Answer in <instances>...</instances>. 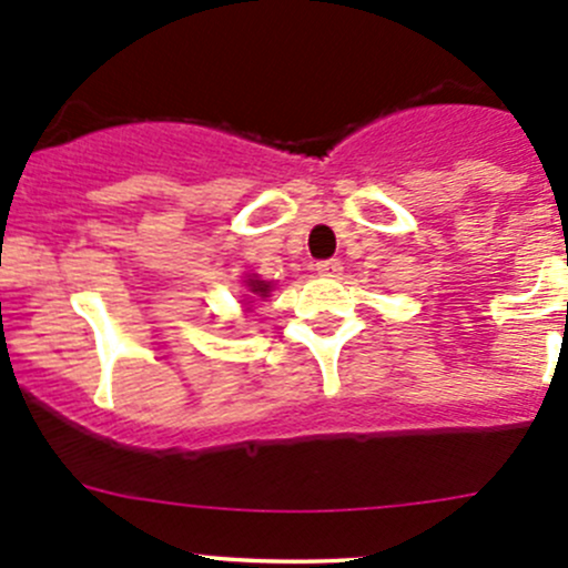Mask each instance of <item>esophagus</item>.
I'll return each mask as SVG.
<instances>
[{
	"instance_id": "34e87169",
	"label": "esophagus",
	"mask_w": 568,
	"mask_h": 568,
	"mask_svg": "<svg viewBox=\"0 0 568 568\" xmlns=\"http://www.w3.org/2000/svg\"><path fill=\"white\" fill-rule=\"evenodd\" d=\"M316 272L321 274V277H341L343 263L337 261V257H329V261H318Z\"/></svg>"
}]
</instances>
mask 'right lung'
Segmentation results:
<instances>
[{
    "label": "right lung",
    "mask_w": 568,
    "mask_h": 568,
    "mask_svg": "<svg viewBox=\"0 0 568 568\" xmlns=\"http://www.w3.org/2000/svg\"><path fill=\"white\" fill-rule=\"evenodd\" d=\"M244 285H247L250 296H261V300H266V296L272 294V283H266V280L255 277V274H252L250 280H244Z\"/></svg>",
    "instance_id": "1"
}]
</instances>
